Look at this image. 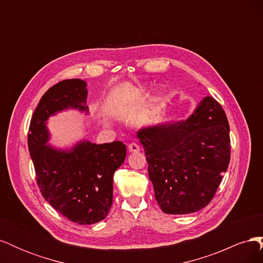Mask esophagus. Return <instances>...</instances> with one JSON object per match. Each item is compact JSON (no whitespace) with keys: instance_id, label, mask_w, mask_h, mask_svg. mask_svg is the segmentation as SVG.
I'll return each instance as SVG.
<instances>
[{"instance_id":"1","label":"esophagus","mask_w":263,"mask_h":263,"mask_svg":"<svg viewBox=\"0 0 263 263\" xmlns=\"http://www.w3.org/2000/svg\"><path fill=\"white\" fill-rule=\"evenodd\" d=\"M128 150L129 153H138V151L140 150L139 146L137 144H135V142H132V144L128 145Z\"/></svg>"}]
</instances>
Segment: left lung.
<instances>
[{"mask_svg":"<svg viewBox=\"0 0 263 263\" xmlns=\"http://www.w3.org/2000/svg\"><path fill=\"white\" fill-rule=\"evenodd\" d=\"M136 136L162 212L190 214L210 204L230 160L228 119L216 100L205 97L186 121L145 127Z\"/></svg>","mask_w":263,"mask_h":263,"instance_id":"1","label":"left lung"}]
</instances>
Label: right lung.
<instances>
[{"label": "right lung", "instance_id": "right-lung-1", "mask_svg": "<svg viewBox=\"0 0 263 263\" xmlns=\"http://www.w3.org/2000/svg\"><path fill=\"white\" fill-rule=\"evenodd\" d=\"M86 82L63 80L39 101L30 119L28 149L45 200L69 220L90 225L104 219L113 202V176L126 157L122 141L97 145L87 140L71 149L47 145L48 118L68 108L87 113Z\"/></svg>", "mask_w": 263, "mask_h": 263}]
</instances>
